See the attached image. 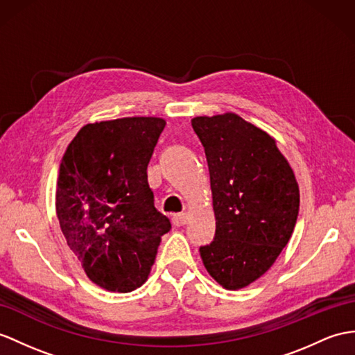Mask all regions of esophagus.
<instances>
[{"label":"esophagus","mask_w":355,"mask_h":355,"mask_svg":"<svg viewBox=\"0 0 355 355\" xmlns=\"http://www.w3.org/2000/svg\"><path fill=\"white\" fill-rule=\"evenodd\" d=\"M187 220H188V215H187L185 212H182V214H175V215H173V218H171L173 224H175L176 227L184 226V224H187Z\"/></svg>","instance_id":"1"}]
</instances>
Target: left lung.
Returning <instances> with one entry per match:
<instances>
[{
	"label": "left lung",
	"mask_w": 355,
	"mask_h": 355,
	"mask_svg": "<svg viewBox=\"0 0 355 355\" xmlns=\"http://www.w3.org/2000/svg\"><path fill=\"white\" fill-rule=\"evenodd\" d=\"M211 176L215 238L200 247L206 271L229 291L270 270L295 227L300 188L274 138L235 112L191 120Z\"/></svg>",
	"instance_id": "1"
}]
</instances>
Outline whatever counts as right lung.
<instances>
[{"mask_svg": "<svg viewBox=\"0 0 355 355\" xmlns=\"http://www.w3.org/2000/svg\"><path fill=\"white\" fill-rule=\"evenodd\" d=\"M166 126L161 117L84 125L63 155L55 212L87 277L126 293L148 280L161 236L171 229L153 206L148 164Z\"/></svg>", "mask_w": 355, "mask_h": 355, "instance_id": "right-lung-1", "label": "right lung"}]
</instances>
